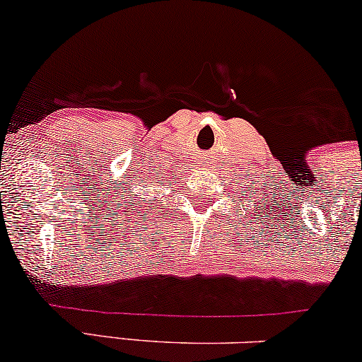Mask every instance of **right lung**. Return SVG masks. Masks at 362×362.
<instances>
[{
    "mask_svg": "<svg viewBox=\"0 0 362 362\" xmlns=\"http://www.w3.org/2000/svg\"><path fill=\"white\" fill-rule=\"evenodd\" d=\"M142 202H144V203H146V198H142Z\"/></svg>",
    "mask_w": 362,
    "mask_h": 362,
    "instance_id": "add662e5",
    "label": "right lung"
}]
</instances>
